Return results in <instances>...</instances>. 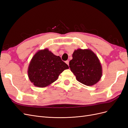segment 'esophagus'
<instances>
[{"label":"esophagus","mask_w":128,"mask_h":128,"mask_svg":"<svg viewBox=\"0 0 128 128\" xmlns=\"http://www.w3.org/2000/svg\"><path fill=\"white\" fill-rule=\"evenodd\" d=\"M66 63L68 66H69V60H67V61H66V62H65Z\"/></svg>","instance_id":"esophagus-1"}]
</instances>
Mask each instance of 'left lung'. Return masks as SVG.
I'll list each match as a JSON object with an SVG mask.
<instances>
[{
	"label": "left lung",
	"mask_w": 128,
	"mask_h": 128,
	"mask_svg": "<svg viewBox=\"0 0 128 128\" xmlns=\"http://www.w3.org/2000/svg\"><path fill=\"white\" fill-rule=\"evenodd\" d=\"M69 67L76 80L87 86L99 82L102 75V64L96 54L90 49L78 48L72 54Z\"/></svg>",
	"instance_id": "8db88e82"
}]
</instances>
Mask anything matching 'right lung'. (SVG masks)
<instances>
[{
	"instance_id": "right-lung-1",
	"label": "right lung",
	"mask_w": 128,
	"mask_h": 128,
	"mask_svg": "<svg viewBox=\"0 0 128 128\" xmlns=\"http://www.w3.org/2000/svg\"><path fill=\"white\" fill-rule=\"evenodd\" d=\"M68 66L50 51L48 48L39 50L31 60L28 69L30 80L34 86L45 88L58 78L59 75Z\"/></svg>"
}]
</instances>
